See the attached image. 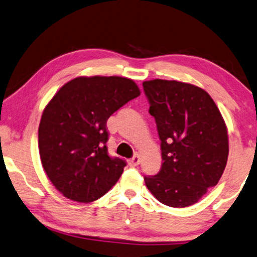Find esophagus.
<instances>
[{
  "instance_id": "esophagus-1",
  "label": "esophagus",
  "mask_w": 257,
  "mask_h": 257,
  "mask_svg": "<svg viewBox=\"0 0 257 257\" xmlns=\"http://www.w3.org/2000/svg\"><path fill=\"white\" fill-rule=\"evenodd\" d=\"M140 162H141V157L138 156V154H135L134 158H132L129 160V165L130 166H138L140 165Z\"/></svg>"
}]
</instances>
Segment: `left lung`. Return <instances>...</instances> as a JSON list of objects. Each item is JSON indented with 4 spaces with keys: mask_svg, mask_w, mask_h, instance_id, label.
<instances>
[{
    "mask_svg": "<svg viewBox=\"0 0 257 257\" xmlns=\"http://www.w3.org/2000/svg\"><path fill=\"white\" fill-rule=\"evenodd\" d=\"M149 112L157 122L162 166L145 184L159 201L174 208L194 205L222 177L229 136L208 92L175 80L143 82Z\"/></svg>",
    "mask_w": 257,
    "mask_h": 257,
    "instance_id": "1",
    "label": "left lung"
}]
</instances>
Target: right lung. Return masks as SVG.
Segmentation results:
<instances>
[{
    "instance_id": "obj_1",
    "label": "right lung",
    "mask_w": 257,
    "mask_h": 257,
    "mask_svg": "<svg viewBox=\"0 0 257 257\" xmlns=\"http://www.w3.org/2000/svg\"><path fill=\"white\" fill-rule=\"evenodd\" d=\"M140 95L128 77L77 76L47 104L39 125L40 158L64 197L92 202L115 185L125 162L108 156L106 121Z\"/></svg>"
}]
</instances>
